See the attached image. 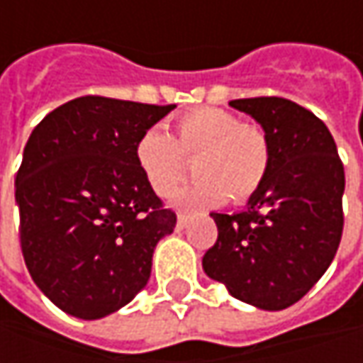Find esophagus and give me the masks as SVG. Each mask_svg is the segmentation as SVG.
Returning <instances> with one entry per match:
<instances>
[{
	"label": "esophagus",
	"mask_w": 363,
	"mask_h": 363,
	"mask_svg": "<svg viewBox=\"0 0 363 363\" xmlns=\"http://www.w3.org/2000/svg\"><path fill=\"white\" fill-rule=\"evenodd\" d=\"M188 226V216L186 214H177V228H186Z\"/></svg>",
	"instance_id": "1"
}]
</instances>
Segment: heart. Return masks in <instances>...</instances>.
I'll return each instance as SVG.
<instances>
[{"label":"heart","mask_w":363,"mask_h":363,"mask_svg":"<svg viewBox=\"0 0 363 363\" xmlns=\"http://www.w3.org/2000/svg\"><path fill=\"white\" fill-rule=\"evenodd\" d=\"M135 163L149 188L169 196L186 177L184 155L194 160L189 188L177 194L182 206H216L226 198L246 202L264 184L271 167V141L257 125L222 108H196L174 121V135L147 129L135 143Z\"/></svg>","instance_id":"b5f03b06"}]
</instances>
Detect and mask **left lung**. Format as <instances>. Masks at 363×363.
Returning a JSON list of instances; mask_svg holds the SVG:
<instances>
[{"label":"left lung","instance_id":"8db88e82","mask_svg":"<svg viewBox=\"0 0 363 363\" xmlns=\"http://www.w3.org/2000/svg\"><path fill=\"white\" fill-rule=\"evenodd\" d=\"M230 106L267 133L271 167L246 210L210 214L218 240L202 267L234 299L281 311L309 293L337 252L345 174L331 133L311 111L279 96Z\"/></svg>","mask_w":363,"mask_h":363}]
</instances>
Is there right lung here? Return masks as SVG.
I'll use <instances>...</instances> for the list:
<instances>
[{"label": "right lung", "mask_w": 363, "mask_h": 363, "mask_svg": "<svg viewBox=\"0 0 363 363\" xmlns=\"http://www.w3.org/2000/svg\"><path fill=\"white\" fill-rule=\"evenodd\" d=\"M174 108L80 96L30 135L16 175L21 252L38 289L64 313L101 319L147 285L175 214L161 208L133 151Z\"/></svg>", "instance_id": "add662e5"}]
</instances>
